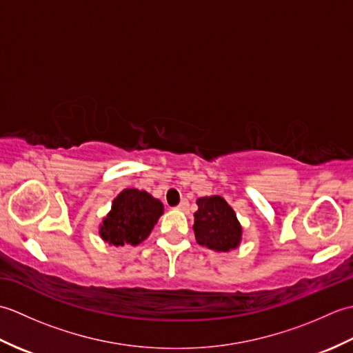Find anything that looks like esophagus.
I'll return each mask as SVG.
<instances>
[{
  "mask_svg": "<svg viewBox=\"0 0 353 353\" xmlns=\"http://www.w3.org/2000/svg\"><path fill=\"white\" fill-rule=\"evenodd\" d=\"M176 208L179 209V211H183V212H186V211H188V208H190L188 200H182L181 203H179Z\"/></svg>",
  "mask_w": 353,
  "mask_h": 353,
  "instance_id": "1",
  "label": "esophagus"
}]
</instances>
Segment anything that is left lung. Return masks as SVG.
<instances>
[{"instance_id": "8db88e82", "label": "left lung", "mask_w": 353, "mask_h": 353, "mask_svg": "<svg viewBox=\"0 0 353 353\" xmlns=\"http://www.w3.org/2000/svg\"><path fill=\"white\" fill-rule=\"evenodd\" d=\"M197 206L192 226L197 243L216 252L236 249L241 241V224L228 201L220 196L201 197Z\"/></svg>"}]
</instances>
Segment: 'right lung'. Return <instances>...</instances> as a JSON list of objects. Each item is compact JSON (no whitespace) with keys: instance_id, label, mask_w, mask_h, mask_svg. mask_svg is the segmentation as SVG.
I'll return each mask as SVG.
<instances>
[{"instance_id":"add662e5","label":"right lung","mask_w":353,"mask_h":353,"mask_svg":"<svg viewBox=\"0 0 353 353\" xmlns=\"http://www.w3.org/2000/svg\"><path fill=\"white\" fill-rule=\"evenodd\" d=\"M163 212V205L145 191L124 190L103 220L100 235L114 245H137L150 235Z\"/></svg>"}]
</instances>
